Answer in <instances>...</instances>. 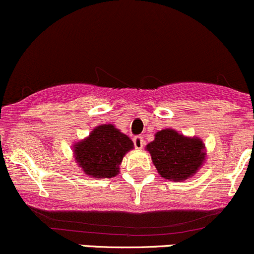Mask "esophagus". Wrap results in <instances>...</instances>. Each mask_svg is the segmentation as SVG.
<instances>
[{
  "label": "esophagus",
  "instance_id": "obj_1",
  "mask_svg": "<svg viewBox=\"0 0 254 254\" xmlns=\"http://www.w3.org/2000/svg\"><path fill=\"white\" fill-rule=\"evenodd\" d=\"M133 144H135L136 149H142L144 145V139L142 136H135L133 137Z\"/></svg>",
  "mask_w": 254,
  "mask_h": 254
}]
</instances>
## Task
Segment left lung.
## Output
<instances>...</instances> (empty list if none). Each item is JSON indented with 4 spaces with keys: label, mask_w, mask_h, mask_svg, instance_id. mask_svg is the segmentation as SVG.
Returning <instances> with one entry per match:
<instances>
[{
    "label": "left lung",
    "mask_w": 254,
    "mask_h": 254,
    "mask_svg": "<svg viewBox=\"0 0 254 254\" xmlns=\"http://www.w3.org/2000/svg\"><path fill=\"white\" fill-rule=\"evenodd\" d=\"M147 150L160 176L176 182L193 176L205 159L200 139L185 137L171 129L156 132Z\"/></svg>",
    "instance_id": "1"
}]
</instances>
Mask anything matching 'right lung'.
I'll return each mask as SVG.
<instances>
[{
  "label": "right lung",
  "mask_w": 254,
  "mask_h": 254,
  "mask_svg": "<svg viewBox=\"0 0 254 254\" xmlns=\"http://www.w3.org/2000/svg\"><path fill=\"white\" fill-rule=\"evenodd\" d=\"M133 148L132 141L113 125H99L89 137L75 145L78 166L93 178H112L119 172L123 156Z\"/></svg>",
  "instance_id": "obj_1"
}]
</instances>
